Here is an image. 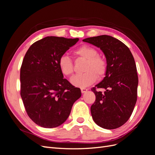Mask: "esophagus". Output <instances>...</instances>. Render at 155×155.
I'll return each instance as SVG.
<instances>
[{"label": "esophagus", "mask_w": 155, "mask_h": 155, "mask_svg": "<svg viewBox=\"0 0 155 155\" xmlns=\"http://www.w3.org/2000/svg\"><path fill=\"white\" fill-rule=\"evenodd\" d=\"M81 92L83 94H84V93H85V92H87L88 91V89L85 88H81Z\"/></svg>", "instance_id": "1"}]
</instances>
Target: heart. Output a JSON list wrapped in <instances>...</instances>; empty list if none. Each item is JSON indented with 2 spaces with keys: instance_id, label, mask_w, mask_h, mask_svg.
Masks as SVG:
<instances>
[{
  "instance_id": "b5f03b06",
  "label": "heart",
  "mask_w": 155,
  "mask_h": 155,
  "mask_svg": "<svg viewBox=\"0 0 155 155\" xmlns=\"http://www.w3.org/2000/svg\"><path fill=\"white\" fill-rule=\"evenodd\" d=\"M78 57L86 60L83 71L85 73L74 76L70 82L75 87L85 88L94 83L97 77L104 76L107 70V64L104 59L98 55V51L94 48L83 45L74 51ZM59 67L64 76H70L74 72L72 59L66 55H63L59 59Z\"/></svg>"
}]
</instances>
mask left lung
<instances>
[{"label": "left lung", "mask_w": 155, "mask_h": 155, "mask_svg": "<svg viewBox=\"0 0 155 155\" xmlns=\"http://www.w3.org/2000/svg\"><path fill=\"white\" fill-rule=\"evenodd\" d=\"M83 41L100 48L107 61L105 78L92 88L96 96L91 108L93 120L102 128H118L129 119L137 100L138 78L133 54L122 42L110 35ZM96 87L105 92L97 91Z\"/></svg>", "instance_id": "obj_1"}]
</instances>
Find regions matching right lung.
<instances>
[{
    "label": "right lung",
    "instance_id": "obj_1",
    "mask_svg": "<svg viewBox=\"0 0 155 155\" xmlns=\"http://www.w3.org/2000/svg\"><path fill=\"white\" fill-rule=\"evenodd\" d=\"M78 38L48 36L31 45L21 68V96L31 120L45 128H54L67 120L79 88L63 78L59 67L61 55Z\"/></svg>",
    "mask_w": 155,
    "mask_h": 155
}]
</instances>
